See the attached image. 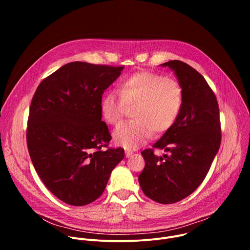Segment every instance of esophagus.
Returning a JSON list of instances; mask_svg holds the SVG:
<instances>
[{
  "label": "esophagus",
  "mask_w": 250,
  "mask_h": 250,
  "mask_svg": "<svg viewBox=\"0 0 250 250\" xmlns=\"http://www.w3.org/2000/svg\"><path fill=\"white\" fill-rule=\"evenodd\" d=\"M131 155H132V151H130V150H125V157H126V158H129Z\"/></svg>",
  "instance_id": "esophagus-1"
}]
</instances>
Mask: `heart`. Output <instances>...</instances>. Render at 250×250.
<instances>
[{
    "mask_svg": "<svg viewBox=\"0 0 250 250\" xmlns=\"http://www.w3.org/2000/svg\"><path fill=\"white\" fill-rule=\"evenodd\" d=\"M116 92L106 93L100 104L103 120L119 125L127 108L134 121L121 125L113 133L114 142L126 149H136L150 138L152 131H167L180 115L183 88L175 79L153 72H138L124 78Z\"/></svg>",
    "mask_w": 250,
    "mask_h": 250,
    "instance_id": "1",
    "label": "heart"
}]
</instances>
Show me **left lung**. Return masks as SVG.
I'll return each mask as SVG.
<instances>
[{"mask_svg": "<svg viewBox=\"0 0 250 250\" xmlns=\"http://www.w3.org/2000/svg\"><path fill=\"white\" fill-rule=\"evenodd\" d=\"M161 66L174 71L183 88V105L174 125L152 146L167 154L156 157L153 148L141 152L146 166L138 182L151 200L173 204L204 181L221 146V122L217 98L197 70L179 60Z\"/></svg>", "mask_w": 250, "mask_h": 250, "instance_id": "left-lung-1", "label": "left lung"}]
</instances>
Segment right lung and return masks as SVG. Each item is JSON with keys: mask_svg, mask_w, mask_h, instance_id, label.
<instances>
[{"mask_svg": "<svg viewBox=\"0 0 250 250\" xmlns=\"http://www.w3.org/2000/svg\"><path fill=\"white\" fill-rule=\"evenodd\" d=\"M123 69L70 62L43 79L32 97L26 131L29 156L45 187L68 205L97 200L124 159L122 147L102 149L112 136L100 112L104 91Z\"/></svg>", "mask_w": 250, "mask_h": 250, "instance_id": "obj_1", "label": "right lung"}]
</instances>
